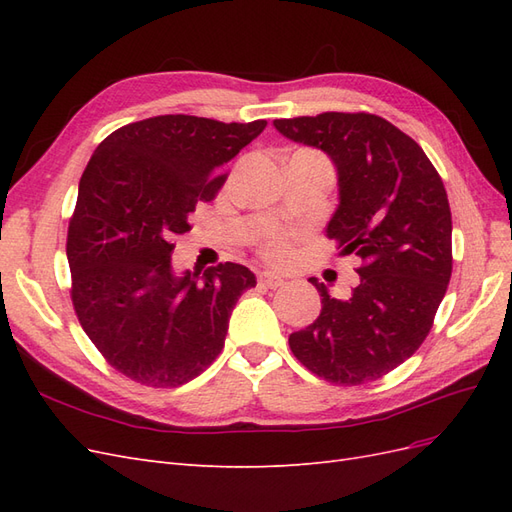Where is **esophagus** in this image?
<instances>
[{
	"mask_svg": "<svg viewBox=\"0 0 512 512\" xmlns=\"http://www.w3.org/2000/svg\"><path fill=\"white\" fill-rule=\"evenodd\" d=\"M258 282L265 284L267 288H280L284 284V277L267 269V271H260L258 273Z\"/></svg>",
	"mask_w": 512,
	"mask_h": 512,
	"instance_id": "obj_1",
	"label": "esophagus"
}]
</instances>
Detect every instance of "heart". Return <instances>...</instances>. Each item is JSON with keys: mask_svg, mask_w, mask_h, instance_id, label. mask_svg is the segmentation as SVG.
Listing matches in <instances>:
<instances>
[{"mask_svg": "<svg viewBox=\"0 0 512 512\" xmlns=\"http://www.w3.org/2000/svg\"><path fill=\"white\" fill-rule=\"evenodd\" d=\"M260 250L273 262H284L290 258V239L284 232L271 230L260 243Z\"/></svg>", "mask_w": 512, "mask_h": 512, "instance_id": "heart-1", "label": "heart"}]
</instances>
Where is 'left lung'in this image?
I'll return each instance as SVG.
<instances>
[{"mask_svg":"<svg viewBox=\"0 0 512 512\" xmlns=\"http://www.w3.org/2000/svg\"><path fill=\"white\" fill-rule=\"evenodd\" d=\"M294 143L327 153L339 205L327 224L342 254H356L359 286L333 299L316 277L320 316L292 333V354L333 384H365L425 342L453 271V222L444 183L425 151L369 113L275 119Z\"/></svg>","mask_w":512,"mask_h":512,"instance_id":"1","label":"left lung"}]
</instances>
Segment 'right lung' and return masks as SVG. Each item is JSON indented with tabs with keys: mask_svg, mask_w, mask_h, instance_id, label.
<instances>
[{
	"mask_svg": "<svg viewBox=\"0 0 512 512\" xmlns=\"http://www.w3.org/2000/svg\"><path fill=\"white\" fill-rule=\"evenodd\" d=\"M265 126L160 115L115 130L91 156L68 226L70 294L83 331L126 378L173 389L222 352L232 307L256 275L237 262L177 273L173 239Z\"/></svg>",
	"mask_w": 512,
	"mask_h": 512,
	"instance_id": "obj_1",
	"label": "right lung"
}]
</instances>
